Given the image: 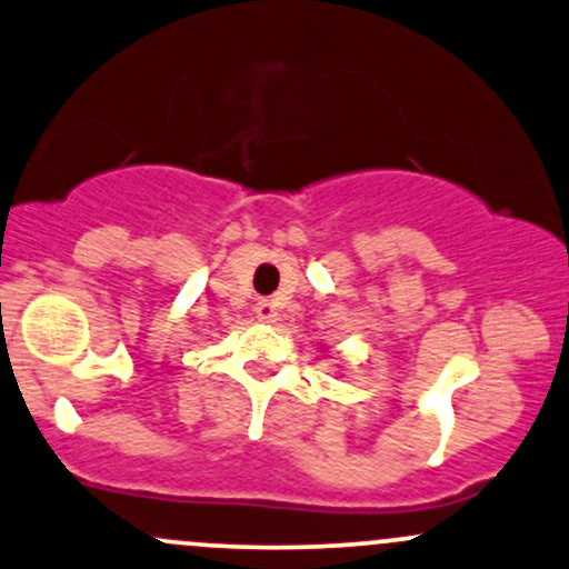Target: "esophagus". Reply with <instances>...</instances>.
I'll return each instance as SVG.
<instances>
[{
	"instance_id": "esophagus-1",
	"label": "esophagus",
	"mask_w": 569,
	"mask_h": 569,
	"mask_svg": "<svg viewBox=\"0 0 569 569\" xmlns=\"http://www.w3.org/2000/svg\"><path fill=\"white\" fill-rule=\"evenodd\" d=\"M257 318L262 323H276L278 321V307H276V302H270V299H262V302L257 305Z\"/></svg>"
}]
</instances>
